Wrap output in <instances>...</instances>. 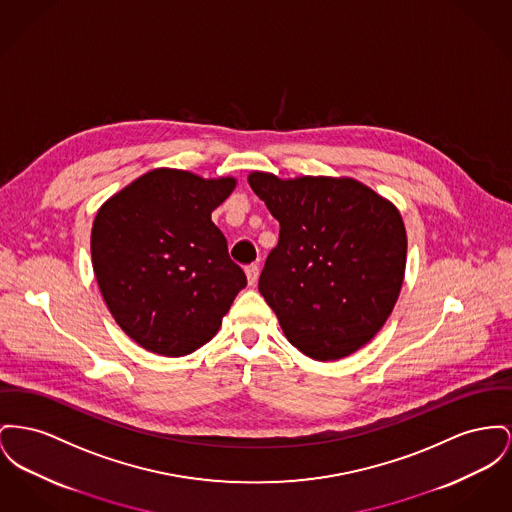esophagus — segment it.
<instances>
[{"instance_id":"obj_1","label":"esophagus","mask_w":512,"mask_h":512,"mask_svg":"<svg viewBox=\"0 0 512 512\" xmlns=\"http://www.w3.org/2000/svg\"><path fill=\"white\" fill-rule=\"evenodd\" d=\"M259 267L257 265H249L247 269H245V276H247V284L249 286H255L257 284V280H259Z\"/></svg>"}]
</instances>
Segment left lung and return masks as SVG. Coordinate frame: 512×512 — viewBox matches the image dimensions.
<instances>
[{
    "label": "left lung",
    "mask_w": 512,
    "mask_h": 512,
    "mask_svg": "<svg viewBox=\"0 0 512 512\" xmlns=\"http://www.w3.org/2000/svg\"><path fill=\"white\" fill-rule=\"evenodd\" d=\"M247 181L280 222L259 292L284 336L317 361L346 358L391 317L406 271V228L389 199L354 178Z\"/></svg>",
    "instance_id": "obj_1"
}]
</instances>
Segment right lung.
<instances>
[{"label": "right lung", "instance_id": "add662e5", "mask_svg": "<svg viewBox=\"0 0 512 512\" xmlns=\"http://www.w3.org/2000/svg\"><path fill=\"white\" fill-rule=\"evenodd\" d=\"M236 178L156 168L112 195L92 222V269L112 317L158 356H187L222 325L247 278L211 212Z\"/></svg>", "mask_w": 512, "mask_h": 512}]
</instances>
